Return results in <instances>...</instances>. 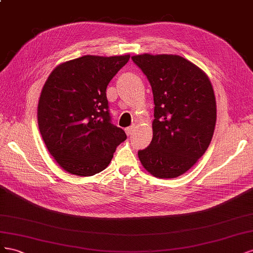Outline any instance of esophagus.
<instances>
[{
	"instance_id": "34e87169",
	"label": "esophagus",
	"mask_w": 253,
	"mask_h": 253,
	"mask_svg": "<svg viewBox=\"0 0 253 253\" xmlns=\"http://www.w3.org/2000/svg\"><path fill=\"white\" fill-rule=\"evenodd\" d=\"M134 125H132V126H130V127H127L126 129H125V131H126V133H127V135H131L132 134V131L134 130Z\"/></svg>"
}]
</instances>
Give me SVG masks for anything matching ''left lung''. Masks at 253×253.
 Instances as JSON below:
<instances>
[{
	"label": "left lung",
	"mask_w": 253,
	"mask_h": 253,
	"mask_svg": "<svg viewBox=\"0 0 253 253\" xmlns=\"http://www.w3.org/2000/svg\"><path fill=\"white\" fill-rule=\"evenodd\" d=\"M131 59L154 94L153 140L138 151L142 165L157 178L183 175L204 156L216 124V99L208 75L178 55L141 54Z\"/></svg>",
	"instance_id": "obj_1"
}]
</instances>
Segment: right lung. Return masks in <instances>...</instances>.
Wrapping results in <instances>:
<instances>
[{
  "label": "right lung",
  "mask_w": 253,
  "mask_h": 253,
  "mask_svg": "<svg viewBox=\"0 0 253 253\" xmlns=\"http://www.w3.org/2000/svg\"><path fill=\"white\" fill-rule=\"evenodd\" d=\"M130 55H85L58 64L43 85L38 126L45 146L60 168L72 175L98 174L126 140L111 124L106 89Z\"/></svg>",
  "instance_id": "add662e5"
}]
</instances>
